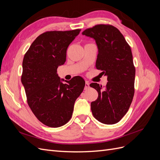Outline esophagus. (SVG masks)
I'll list each match as a JSON object with an SVG mask.
<instances>
[{
  "label": "esophagus",
  "instance_id": "obj_1",
  "mask_svg": "<svg viewBox=\"0 0 160 160\" xmlns=\"http://www.w3.org/2000/svg\"><path fill=\"white\" fill-rule=\"evenodd\" d=\"M89 88V82H88V81H85V90H86V89H88Z\"/></svg>",
  "mask_w": 160,
  "mask_h": 160
}]
</instances>
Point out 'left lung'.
<instances>
[{
    "label": "left lung",
    "mask_w": 160,
    "mask_h": 160,
    "mask_svg": "<svg viewBox=\"0 0 160 160\" xmlns=\"http://www.w3.org/2000/svg\"><path fill=\"white\" fill-rule=\"evenodd\" d=\"M82 35L95 41L96 68L108 81L104 89L97 83L90 84L98 92V99L91 103L92 113L101 123H117L128 112L134 95L135 69L131 48L121 32L111 25H95Z\"/></svg>",
    "instance_id": "left-lung-1"
}]
</instances>
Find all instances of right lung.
Here are the masks:
<instances>
[{
    "label": "right lung",
    "instance_id": "add662e5",
    "mask_svg": "<svg viewBox=\"0 0 160 160\" xmlns=\"http://www.w3.org/2000/svg\"><path fill=\"white\" fill-rule=\"evenodd\" d=\"M80 31L45 32L24 56L21 82L27 103L36 118L48 127L59 128L69 122L75 101L84 89L82 77L65 81L57 73L58 67L66 61L67 48Z\"/></svg>",
    "mask_w": 160,
    "mask_h": 160
}]
</instances>
